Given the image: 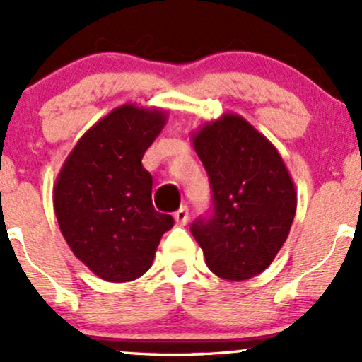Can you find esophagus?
Instances as JSON below:
<instances>
[{
	"instance_id": "34e87169",
	"label": "esophagus",
	"mask_w": 362,
	"mask_h": 362,
	"mask_svg": "<svg viewBox=\"0 0 362 362\" xmlns=\"http://www.w3.org/2000/svg\"><path fill=\"white\" fill-rule=\"evenodd\" d=\"M173 217H175V221L178 222V224L185 226L189 222V208L187 206H180L177 211H175Z\"/></svg>"
}]
</instances>
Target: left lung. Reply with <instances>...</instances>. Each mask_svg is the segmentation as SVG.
I'll list each match as a JSON object with an SVG mask.
<instances>
[{"instance_id":"left-lung-1","label":"left lung","mask_w":362,"mask_h":362,"mask_svg":"<svg viewBox=\"0 0 362 362\" xmlns=\"http://www.w3.org/2000/svg\"><path fill=\"white\" fill-rule=\"evenodd\" d=\"M211 192L214 215L191 233L217 276L242 282L264 272L289 236L298 194L275 145L238 113L191 134Z\"/></svg>"}]
</instances>
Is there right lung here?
<instances>
[{
  "mask_svg": "<svg viewBox=\"0 0 362 362\" xmlns=\"http://www.w3.org/2000/svg\"><path fill=\"white\" fill-rule=\"evenodd\" d=\"M166 112L126 103L98 120L69 152L54 185V210L64 240L94 275L131 282L148 272L173 217L152 204L145 151Z\"/></svg>",
  "mask_w": 362,
  "mask_h": 362,
  "instance_id": "1",
  "label": "right lung"
}]
</instances>
